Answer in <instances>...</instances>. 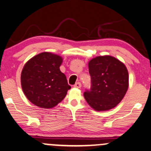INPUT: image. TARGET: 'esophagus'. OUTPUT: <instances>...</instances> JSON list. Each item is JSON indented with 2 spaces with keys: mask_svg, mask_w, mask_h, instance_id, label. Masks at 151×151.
Instances as JSON below:
<instances>
[{
  "mask_svg": "<svg viewBox=\"0 0 151 151\" xmlns=\"http://www.w3.org/2000/svg\"><path fill=\"white\" fill-rule=\"evenodd\" d=\"M74 87H75V88H81V83L80 82H77V83H75V84L74 85Z\"/></svg>",
  "mask_w": 151,
  "mask_h": 151,
  "instance_id": "34e87169",
  "label": "esophagus"
}]
</instances>
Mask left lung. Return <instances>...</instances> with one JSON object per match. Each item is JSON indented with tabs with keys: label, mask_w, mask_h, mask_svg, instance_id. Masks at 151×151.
<instances>
[{
	"label": "left lung",
	"mask_w": 151,
	"mask_h": 151,
	"mask_svg": "<svg viewBox=\"0 0 151 151\" xmlns=\"http://www.w3.org/2000/svg\"><path fill=\"white\" fill-rule=\"evenodd\" d=\"M91 88L83 96L96 111L115 108L122 100L129 87V74L124 63L110 55L98 56L88 63Z\"/></svg>",
	"instance_id": "1"
}]
</instances>
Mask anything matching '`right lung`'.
Instances as JSON below:
<instances>
[{
	"instance_id": "1",
	"label": "right lung",
	"mask_w": 151,
	"mask_h": 151,
	"mask_svg": "<svg viewBox=\"0 0 151 151\" xmlns=\"http://www.w3.org/2000/svg\"><path fill=\"white\" fill-rule=\"evenodd\" d=\"M60 56L51 52L38 54L24 65L21 85L29 101L42 108H52L60 103L71 86L60 70Z\"/></svg>"
}]
</instances>
